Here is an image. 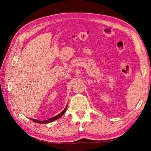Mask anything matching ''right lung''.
Segmentation results:
<instances>
[{
  "mask_svg": "<svg viewBox=\"0 0 151 151\" xmlns=\"http://www.w3.org/2000/svg\"><path fill=\"white\" fill-rule=\"evenodd\" d=\"M67 106L65 107V108L64 109V110H63L62 112H61L60 114H59V115H57L55 116H53V117H52L51 118H50V119H48V120H44V121H40V120H35V119H32V118H31V120L33 121L34 122L38 123H50V122H52L53 121H55V120L58 119V118H60L63 115V114L65 113L66 109H67Z\"/></svg>",
  "mask_w": 151,
  "mask_h": 151,
  "instance_id": "obj_1",
  "label": "right lung"
}]
</instances>
